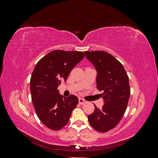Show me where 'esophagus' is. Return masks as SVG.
<instances>
[{"label":"esophagus","instance_id":"1","mask_svg":"<svg viewBox=\"0 0 158 158\" xmlns=\"http://www.w3.org/2000/svg\"><path fill=\"white\" fill-rule=\"evenodd\" d=\"M78 101H79V103L80 105H83V104H85V103H86V101H85V100H84L82 98H79Z\"/></svg>","mask_w":158,"mask_h":158}]
</instances>
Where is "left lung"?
I'll return each instance as SVG.
<instances>
[{"mask_svg":"<svg viewBox=\"0 0 158 158\" xmlns=\"http://www.w3.org/2000/svg\"><path fill=\"white\" fill-rule=\"evenodd\" d=\"M88 60L98 72L97 88L103 91L102 109L95 106L88 121L95 130L106 132L115 127L124 116L131 95L129 78L123 64L103 51H85Z\"/></svg>","mask_w":158,"mask_h":158,"instance_id":"obj_1","label":"left lung"}]
</instances>
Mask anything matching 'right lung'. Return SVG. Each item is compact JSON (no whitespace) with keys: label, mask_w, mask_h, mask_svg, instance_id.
<instances>
[{"label":"right lung","mask_w":158,"mask_h":158,"mask_svg":"<svg viewBox=\"0 0 158 158\" xmlns=\"http://www.w3.org/2000/svg\"><path fill=\"white\" fill-rule=\"evenodd\" d=\"M84 57L82 51L54 50L36 64L30 79V92L36 114L45 126L59 131L68 123L78 103L74 95L65 98L57 89Z\"/></svg>","instance_id":"right-lung-1"}]
</instances>
